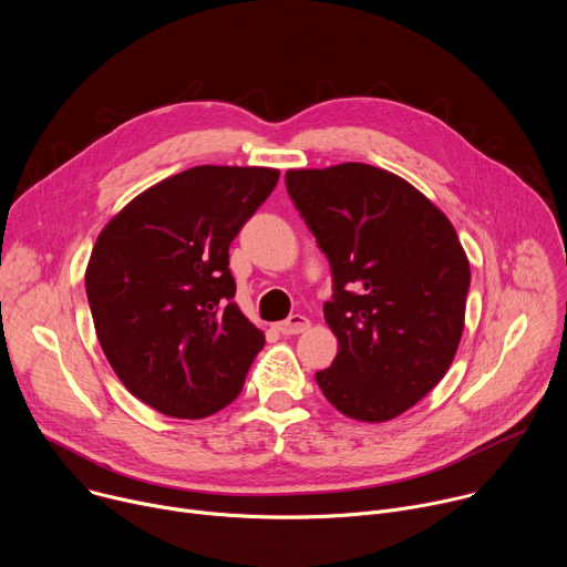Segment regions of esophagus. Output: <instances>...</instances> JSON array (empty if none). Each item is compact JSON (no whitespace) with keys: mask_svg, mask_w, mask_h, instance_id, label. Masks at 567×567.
I'll return each instance as SVG.
<instances>
[{"mask_svg":"<svg viewBox=\"0 0 567 567\" xmlns=\"http://www.w3.org/2000/svg\"><path fill=\"white\" fill-rule=\"evenodd\" d=\"M309 318H305V316H300V313H293V316H289L287 320H282V322H278L276 326V330L280 332V334H302L305 330H309Z\"/></svg>","mask_w":567,"mask_h":567,"instance_id":"34e87169","label":"esophagus"}]
</instances>
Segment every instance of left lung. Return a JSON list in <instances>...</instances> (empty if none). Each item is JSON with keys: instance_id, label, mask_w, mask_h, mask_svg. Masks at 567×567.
Instances as JSON below:
<instances>
[{"instance_id": "left-lung-1", "label": "left lung", "mask_w": 567, "mask_h": 567, "mask_svg": "<svg viewBox=\"0 0 567 567\" xmlns=\"http://www.w3.org/2000/svg\"><path fill=\"white\" fill-rule=\"evenodd\" d=\"M289 197L328 256L339 341L316 381L357 422L413 409L449 372L464 330L468 258L449 217L413 184L368 164L287 171Z\"/></svg>"}]
</instances>
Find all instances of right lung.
Wrapping results in <instances>:
<instances>
[{"instance_id": "right-lung-1", "label": "right lung", "mask_w": 567, "mask_h": 567, "mask_svg": "<svg viewBox=\"0 0 567 567\" xmlns=\"http://www.w3.org/2000/svg\"><path fill=\"white\" fill-rule=\"evenodd\" d=\"M280 177L260 166H195L136 195L101 230L85 287L121 383L177 420L239 394L265 334L239 311L228 247Z\"/></svg>"}]
</instances>
